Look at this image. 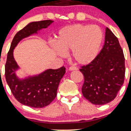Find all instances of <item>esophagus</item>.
Here are the masks:
<instances>
[{"mask_svg":"<svg viewBox=\"0 0 131 131\" xmlns=\"http://www.w3.org/2000/svg\"><path fill=\"white\" fill-rule=\"evenodd\" d=\"M77 69H77L76 67H73V66H72V67H69V70L70 71H73V70H77Z\"/></svg>","mask_w":131,"mask_h":131,"instance_id":"obj_1","label":"esophagus"}]
</instances>
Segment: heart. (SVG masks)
Segmentation results:
<instances>
[{"instance_id":"1","label":"heart","mask_w":131,"mask_h":131,"mask_svg":"<svg viewBox=\"0 0 131 131\" xmlns=\"http://www.w3.org/2000/svg\"><path fill=\"white\" fill-rule=\"evenodd\" d=\"M102 30L96 25L73 24L63 27L56 37L54 46L58 55H65L72 50V56L80 65L89 64L94 60L103 42Z\"/></svg>"}]
</instances>
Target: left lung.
<instances>
[{"label": "left lung", "instance_id": "1", "mask_svg": "<svg viewBox=\"0 0 131 131\" xmlns=\"http://www.w3.org/2000/svg\"><path fill=\"white\" fill-rule=\"evenodd\" d=\"M104 46L89 64L80 69L84 78V97L93 104L103 105L116 97L124 83L125 57L117 37L105 29Z\"/></svg>", "mask_w": 131, "mask_h": 131}]
</instances>
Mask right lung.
Instances as JSON below:
<instances>
[{"label": "right lung", "mask_w": 131, "mask_h": 131, "mask_svg": "<svg viewBox=\"0 0 131 131\" xmlns=\"http://www.w3.org/2000/svg\"><path fill=\"white\" fill-rule=\"evenodd\" d=\"M53 22V20H46L29 23L16 34L8 53L5 64L6 83L19 103L33 108L46 107L56 98L58 85L66 73V68L63 66L58 69H47L38 75L20 78L16 75L20 67L14 59V49L21 40L38 34Z\"/></svg>", "instance_id": "add662e5"}]
</instances>
